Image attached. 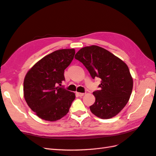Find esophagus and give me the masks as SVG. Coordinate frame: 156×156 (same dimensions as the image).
<instances>
[{
    "label": "esophagus",
    "mask_w": 156,
    "mask_h": 156,
    "mask_svg": "<svg viewBox=\"0 0 156 156\" xmlns=\"http://www.w3.org/2000/svg\"><path fill=\"white\" fill-rule=\"evenodd\" d=\"M84 94V93H81V92H76V95L78 96V97H83Z\"/></svg>",
    "instance_id": "34e87169"
}]
</instances>
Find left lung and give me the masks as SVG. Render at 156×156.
Returning <instances> with one entry per match:
<instances>
[{
	"label": "left lung",
	"instance_id": "1",
	"mask_svg": "<svg viewBox=\"0 0 156 156\" xmlns=\"http://www.w3.org/2000/svg\"><path fill=\"white\" fill-rule=\"evenodd\" d=\"M92 78H100V90L93 92L94 103L90 111L97 117L108 119L118 115L127 105L133 81L127 65L107 49L97 45L81 48L75 55Z\"/></svg>",
	"mask_w": 156,
	"mask_h": 156
}]
</instances>
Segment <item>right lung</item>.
Segmentation results:
<instances>
[{
    "mask_svg": "<svg viewBox=\"0 0 156 156\" xmlns=\"http://www.w3.org/2000/svg\"><path fill=\"white\" fill-rule=\"evenodd\" d=\"M74 49L56 50L41 58L29 69L23 82L25 100L35 115L55 121L67 115L75 93L59 87L64 69L70 64Z\"/></svg>",
    "mask_w": 156,
    "mask_h": 156,
    "instance_id": "1",
    "label": "right lung"
}]
</instances>
